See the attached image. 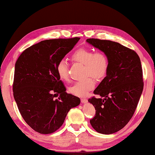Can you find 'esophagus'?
Returning a JSON list of instances; mask_svg holds the SVG:
<instances>
[{
  "instance_id": "34e87169",
  "label": "esophagus",
  "mask_w": 155,
  "mask_h": 155,
  "mask_svg": "<svg viewBox=\"0 0 155 155\" xmlns=\"http://www.w3.org/2000/svg\"><path fill=\"white\" fill-rule=\"evenodd\" d=\"M81 101L82 103H83V104H86V103L88 101L87 99H83V98L81 99Z\"/></svg>"
}]
</instances>
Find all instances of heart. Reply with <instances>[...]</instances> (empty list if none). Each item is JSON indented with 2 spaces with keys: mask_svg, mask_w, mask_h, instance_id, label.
I'll list each match as a JSON object with an SVG mask.
<instances>
[{
  "mask_svg": "<svg viewBox=\"0 0 155 155\" xmlns=\"http://www.w3.org/2000/svg\"><path fill=\"white\" fill-rule=\"evenodd\" d=\"M71 58L74 62L84 65V76L89 77L76 82L69 88V91L74 95L84 97L93 89L95 84V81L89 75L97 79H100L107 74L109 68L108 58L104 51H94L93 50L86 48H81L74 51ZM56 72L62 80H68V64L65 60H60L57 63Z\"/></svg>",
  "mask_w": 155,
  "mask_h": 155,
  "instance_id": "b5f03b06",
  "label": "heart"
}]
</instances>
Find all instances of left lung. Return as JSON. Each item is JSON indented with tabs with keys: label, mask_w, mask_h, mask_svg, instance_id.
Instances as JSON below:
<instances>
[{
	"label": "left lung",
	"mask_w": 155,
	"mask_h": 155,
	"mask_svg": "<svg viewBox=\"0 0 155 155\" xmlns=\"http://www.w3.org/2000/svg\"><path fill=\"white\" fill-rule=\"evenodd\" d=\"M88 43L106 54V77L93 93L101 97L89 99L96 110L90 120L93 128L104 134L122 129L131 119L143 91L140 59L135 51L110 40L89 38Z\"/></svg>",
	"instance_id": "left-lung-1"
}]
</instances>
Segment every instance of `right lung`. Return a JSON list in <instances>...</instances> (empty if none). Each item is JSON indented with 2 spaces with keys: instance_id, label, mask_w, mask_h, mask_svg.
Returning <instances> with one entry per match:
<instances>
[{
  "instance_id": "obj_1",
  "label": "right lung",
  "mask_w": 155,
  "mask_h": 155,
  "mask_svg": "<svg viewBox=\"0 0 155 155\" xmlns=\"http://www.w3.org/2000/svg\"><path fill=\"white\" fill-rule=\"evenodd\" d=\"M79 38L41 41L24 50L15 67L13 96L25 122L40 134H48L62 126L68 112L81 100L66 92L56 65ZM60 94L56 100L55 95Z\"/></svg>"
}]
</instances>
